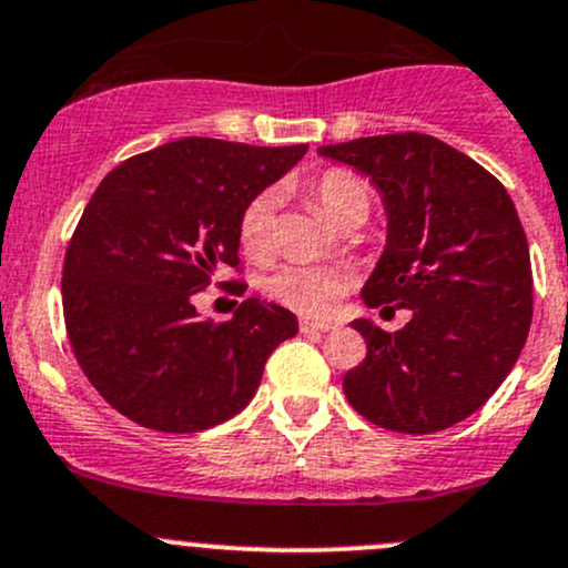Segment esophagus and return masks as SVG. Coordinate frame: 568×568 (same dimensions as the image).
<instances>
[{
    "label": "esophagus",
    "mask_w": 568,
    "mask_h": 568,
    "mask_svg": "<svg viewBox=\"0 0 568 568\" xmlns=\"http://www.w3.org/2000/svg\"><path fill=\"white\" fill-rule=\"evenodd\" d=\"M301 331L303 333H327V331H336V325L314 323V320H301Z\"/></svg>",
    "instance_id": "obj_1"
}]
</instances>
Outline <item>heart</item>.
Returning a JSON list of instances; mask_svg holds the SVG:
<instances>
[{
	"label": "heart",
	"mask_w": 568,
	"mask_h": 568,
	"mask_svg": "<svg viewBox=\"0 0 568 568\" xmlns=\"http://www.w3.org/2000/svg\"><path fill=\"white\" fill-rule=\"evenodd\" d=\"M314 199L320 202L323 213L336 226L361 221L372 210V191L361 174L353 169H327L314 183ZM273 213H276V196L262 191L251 199L241 213L237 235L245 254L265 256L273 248ZM262 292L278 306L303 317H325L342 301L347 290V273L336 265H312V262H284L262 276Z\"/></svg>",
	"instance_id": "obj_1"
}]
</instances>
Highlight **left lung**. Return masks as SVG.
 <instances>
[{"label":"left lung","mask_w":568,"mask_h":568,"mask_svg":"<svg viewBox=\"0 0 568 568\" xmlns=\"http://www.w3.org/2000/svg\"><path fill=\"white\" fill-rule=\"evenodd\" d=\"M317 153L358 169L383 196L388 237L364 303L413 312L396 333L355 320L366 358L344 374V394L383 429H448L500 388L528 338L534 276L517 207L487 169L426 133Z\"/></svg>","instance_id":"left-lung-1"}]
</instances>
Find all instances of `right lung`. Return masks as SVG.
<instances>
[{
    "instance_id": "obj_1",
    "label": "right lung",
    "mask_w": 568,
    "mask_h": 568,
    "mask_svg": "<svg viewBox=\"0 0 568 568\" xmlns=\"http://www.w3.org/2000/svg\"><path fill=\"white\" fill-rule=\"evenodd\" d=\"M306 150L191 136L128 158L101 180L65 251L62 308L75 361L116 413L189 435L254 399L297 317L248 297L213 323L199 320L194 295L241 265L243 207Z\"/></svg>"
}]
</instances>
